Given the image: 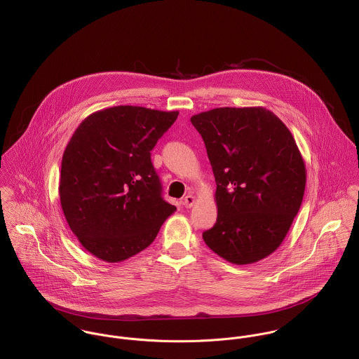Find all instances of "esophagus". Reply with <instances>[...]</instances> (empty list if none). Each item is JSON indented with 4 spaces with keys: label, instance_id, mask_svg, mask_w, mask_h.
I'll return each instance as SVG.
<instances>
[{
    "label": "esophagus",
    "instance_id": "obj_1",
    "mask_svg": "<svg viewBox=\"0 0 359 359\" xmlns=\"http://www.w3.org/2000/svg\"><path fill=\"white\" fill-rule=\"evenodd\" d=\"M184 205L187 207V208H191L192 205H195L196 203V199H195V196H192V195H188V196H185L184 198Z\"/></svg>",
    "mask_w": 359,
    "mask_h": 359
}]
</instances>
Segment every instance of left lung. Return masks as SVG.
Masks as SVG:
<instances>
[{
	"mask_svg": "<svg viewBox=\"0 0 359 359\" xmlns=\"http://www.w3.org/2000/svg\"><path fill=\"white\" fill-rule=\"evenodd\" d=\"M215 177L217 222L205 245L228 262L253 264L286 238L307 170L285 123L262 106L215 107L191 117Z\"/></svg>",
	"mask_w": 359,
	"mask_h": 359,
	"instance_id": "8db88e82",
	"label": "left lung"
}]
</instances>
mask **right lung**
Segmentation results:
<instances>
[{"instance_id": "obj_1", "label": "right lung", "mask_w": 359, "mask_h": 359, "mask_svg": "<svg viewBox=\"0 0 359 359\" xmlns=\"http://www.w3.org/2000/svg\"><path fill=\"white\" fill-rule=\"evenodd\" d=\"M178 111L113 106L86 117L62 157L59 198L81 246L106 262L147 249L177 210L161 198L151 161Z\"/></svg>"}]
</instances>
